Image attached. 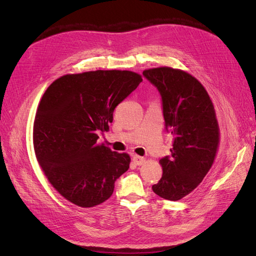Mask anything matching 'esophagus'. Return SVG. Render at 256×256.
Here are the masks:
<instances>
[{"label":"esophagus","instance_id":"esophagus-1","mask_svg":"<svg viewBox=\"0 0 256 256\" xmlns=\"http://www.w3.org/2000/svg\"><path fill=\"white\" fill-rule=\"evenodd\" d=\"M132 160L136 166H142L145 164V158L141 157V156H138V154H134Z\"/></svg>","mask_w":256,"mask_h":256}]
</instances>
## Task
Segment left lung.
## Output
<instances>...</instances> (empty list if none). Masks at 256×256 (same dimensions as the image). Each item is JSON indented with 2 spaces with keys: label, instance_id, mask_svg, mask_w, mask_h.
Masks as SVG:
<instances>
[{
  "label": "left lung",
  "instance_id": "1",
  "mask_svg": "<svg viewBox=\"0 0 256 256\" xmlns=\"http://www.w3.org/2000/svg\"><path fill=\"white\" fill-rule=\"evenodd\" d=\"M161 96L166 132L174 136L171 156L160 159L162 177L152 191L178 200L194 190L210 170L219 143L214 109L194 76L170 67L143 72Z\"/></svg>",
  "mask_w": 256,
  "mask_h": 256
}]
</instances>
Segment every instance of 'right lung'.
<instances>
[{"label": "right lung", "instance_id": "right-lung-1", "mask_svg": "<svg viewBox=\"0 0 256 256\" xmlns=\"http://www.w3.org/2000/svg\"><path fill=\"white\" fill-rule=\"evenodd\" d=\"M142 82L128 70L66 74L44 92L34 122V150L44 175L60 196L80 207L109 198L129 168L127 154L98 144L113 112Z\"/></svg>", "mask_w": 256, "mask_h": 256}]
</instances>
